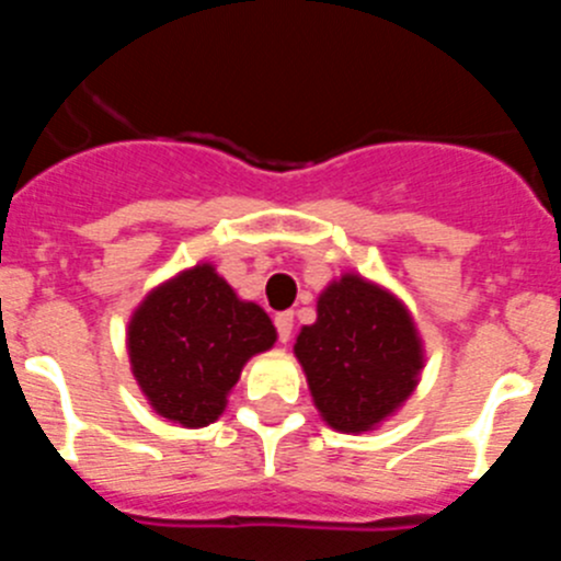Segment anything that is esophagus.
I'll use <instances>...</instances> for the list:
<instances>
[{
  "mask_svg": "<svg viewBox=\"0 0 561 561\" xmlns=\"http://www.w3.org/2000/svg\"><path fill=\"white\" fill-rule=\"evenodd\" d=\"M291 325H295V314H291V311H277V314H275L277 340L289 342L291 340Z\"/></svg>",
  "mask_w": 561,
  "mask_h": 561,
  "instance_id": "1",
  "label": "esophagus"
}]
</instances>
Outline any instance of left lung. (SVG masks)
I'll use <instances>...</instances> for the list:
<instances>
[{
  "mask_svg": "<svg viewBox=\"0 0 561 561\" xmlns=\"http://www.w3.org/2000/svg\"><path fill=\"white\" fill-rule=\"evenodd\" d=\"M314 408L336 433H368L410 399L424 345L399 297L345 272L317 300L295 342Z\"/></svg>",
  "mask_w": 561,
  "mask_h": 561,
  "instance_id": "1",
  "label": "left lung"
}]
</instances>
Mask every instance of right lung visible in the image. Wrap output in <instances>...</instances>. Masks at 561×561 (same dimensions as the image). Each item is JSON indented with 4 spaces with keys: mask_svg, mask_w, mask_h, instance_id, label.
Here are the masks:
<instances>
[{
    "mask_svg": "<svg viewBox=\"0 0 561 561\" xmlns=\"http://www.w3.org/2000/svg\"><path fill=\"white\" fill-rule=\"evenodd\" d=\"M257 304L241 300L213 264H196L146 295L128 320V359L142 396L162 419L207 427L247 359L275 345Z\"/></svg>",
    "mask_w": 561,
    "mask_h": 561,
    "instance_id": "1",
    "label": "right lung"
}]
</instances>
